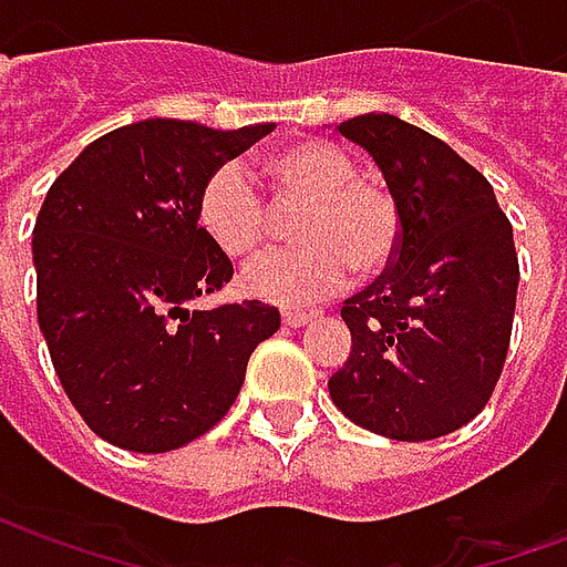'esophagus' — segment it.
<instances>
[{
  "instance_id": "1",
  "label": "esophagus",
  "mask_w": 567,
  "mask_h": 567,
  "mask_svg": "<svg viewBox=\"0 0 567 567\" xmlns=\"http://www.w3.org/2000/svg\"><path fill=\"white\" fill-rule=\"evenodd\" d=\"M282 321L288 324V328H303V324L312 321V316H309V312H297V309H285Z\"/></svg>"
}]
</instances>
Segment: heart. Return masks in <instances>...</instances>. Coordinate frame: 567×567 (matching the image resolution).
<instances>
[{
    "instance_id": "obj_1",
    "label": "heart",
    "mask_w": 567,
    "mask_h": 567,
    "mask_svg": "<svg viewBox=\"0 0 567 567\" xmlns=\"http://www.w3.org/2000/svg\"><path fill=\"white\" fill-rule=\"evenodd\" d=\"M279 203H303L291 234L300 246L251 260L239 285L272 303H312L337 295L352 270L373 279L401 248V209L389 187L358 173V161L324 140L291 142L264 161ZM197 224L227 258L246 260L270 236V212L239 163H218L197 194Z\"/></svg>"
}]
</instances>
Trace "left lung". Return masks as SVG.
Wrapping results in <instances>:
<instances>
[{
    "label": "left lung",
    "mask_w": 567,
    "mask_h": 567,
    "mask_svg": "<svg viewBox=\"0 0 567 567\" xmlns=\"http://www.w3.org/2000/svg\"><path fill=\"white\" fill-rule=\"evenodd\" d=\"M377 161L401 209V248L340 316L352 352L331 380L343 416L392 440L467 425L495 392L511 349L519 260L486 175L394 115L340 124Z\"/></svg>",
    "instance_id": "1"
}]
</instances>
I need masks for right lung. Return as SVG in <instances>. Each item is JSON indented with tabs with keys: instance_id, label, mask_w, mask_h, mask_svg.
Listing matches in <instances>:
<instances>
[{
	"instance_id": "obj_1",
	"label": "right lung",
	"mask_w": 567,
	"mask_h": 567,
	"mask_svg": "<svg viewBox=\"0 0 567 567\" xmlns=\"http://www.w3.org/2000/svg\"><path fill=\"white\" fill-rule=\"evenodd\" d=\"M267 133L148 117L91 142L44 197L32 230L39 328L72 406L121 450L203 437L279 331V309L260 300L187 309L234 276L199 230V187Z\"/></svg>"
}]
</instances>
